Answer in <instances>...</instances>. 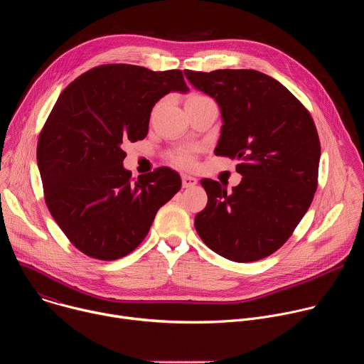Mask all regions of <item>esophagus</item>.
Returning <instances> with one entry per match:
<instances>
[{
  "instance_id": "obj_1",
  "label": "esophagus",
  "mask_w": 364,
  "mask_h": 364,
  "mask_svg": "<svg viewBox=\"0 0 364 364\" xmlns=\"http://www.w3.org/2000/svg\"><path fill=\"white\" fill-rule=\"evenodd\" d=\"M181 181H183V187L188 188V187H194L197 184V178L188 174H183L181 176Z\"/></svg>"
}]
</instances>
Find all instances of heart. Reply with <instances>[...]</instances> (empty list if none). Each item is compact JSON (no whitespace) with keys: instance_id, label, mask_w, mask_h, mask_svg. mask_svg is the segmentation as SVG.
Instances as JSON below:
<instances>
[{"instance_id":"heart-1","label":"heart","mask_w":364,"mask_h":364,"mask_svg":"<svg viewBox=\"0 0 364 364\" xmlns=\"http://www.w3.org/2000/svg\"><path fill=\"white\" fill-rule=\"evenodd\" d=\"M203 97H205V96H201V95H193V96H190V97H188V100H196V99H203ZM178 163H180V164H184V166H188V164L191 163L190 154H187V152L181 154L180 157H178Z\"/></svg>"}]
</instances>
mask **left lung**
I'll list each match as a JSON object with an SVG mask.
<instances>
[{"instance_id":"left-lung-1","label":"left lung","mask_w":364,"mask_h":364,"mask_svg":"<svg viewBox=\"0 0 364 364\" xmlns=\"http://www.w3.org/2000/svg\"><path fill=\"white\" fill-rule=\"evenodd\" d=\"M184 75L219 105L223 125L215 154L237 160L242 176L232 191L200 181L209 200L196 230L229 261H259L288 240L314 198L321 155L314 121L284 85L257 70Z\"/></svg>"}]
</instances>
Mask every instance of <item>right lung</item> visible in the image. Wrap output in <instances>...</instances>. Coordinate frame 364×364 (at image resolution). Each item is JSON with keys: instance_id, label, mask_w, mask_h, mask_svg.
<instances>
[{"instance_id": "obj_1", "label": "right lung", "mask_w": 364, "mask_h": 364, "mask_svg": "<svg viewBox=\"0 0 364 364\" xmlns=\"http://www.w3.org/2000/svg\"><path fill=\"white\" fill-rule=\"evenodd\" d=\"M170 92H188L180 70L103 65L72 82L48 115L37 145L46 203L85 255L114 261L131 253L181 188L168 167L132 181L122 163V142L146 136L154 105Z\"/></svg>"}]
</instances>
